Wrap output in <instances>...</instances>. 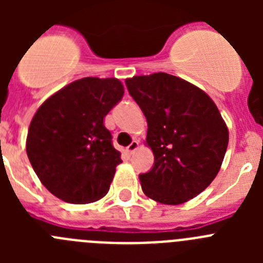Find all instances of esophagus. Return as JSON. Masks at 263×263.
Wrapping results in <instances>:
<instances>
[{
	"mask_svg": "<svg viewBox=\"0 0 263 263\" xmlns=\"http://www.w3.org/2000/svg\"><path fill=\"white\" fill-rule=\"evenodd\" d=\"M138 146H139L138 141H133V142L130 143V145L127 146V147H126V152H127V154H133V153L136 152L137 148H138Z\"/></svg>",
	"mask_w": 263,
	"mask_h": 263,
	"instance_id": "34e87169",
	"label": "esophagus"
}]
</instances>
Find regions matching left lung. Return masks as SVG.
<instances>
[{
	"label": "left lung",
	"instance_id": "1",
	"mask_svg": "<svg viewBox=\"0 0 263 263\" xmlns=\"http://www.w3.org/2000/svg\"><path fill=\"white\" fill-rule=\"evenodd\" d=\"M129 95L147 121L152 170L139 175L143 194L162 204L185 203L212 183L229 134L217 106L200 88L158 72L126 79Z\"/></svg>",
	"mask_w": 263,
	"mask_h": 263
}]
</instances>
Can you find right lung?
<instances>
[{"label": "right lung", "instance_id": "right-lung-1", "mask_svg": "<svg viewBox=\"0 0 263 263\" xmlns=\"http://www.w3.org/2000/svg\"><path fill=\"white\" fill-rule=\"evenodd\" d=\"M124 96L117 79L84 78L57 92L32 117L26 152L42 184L63 201L105 196L122 162L104 117Z\"/></svg>", "mask_w": 263, "mask_h": 263}]
</instances>
